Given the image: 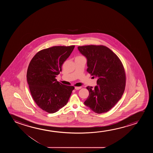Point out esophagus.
<instances>
[{
  "mask_svg": "<svg viewBox=\"0 0 153 153\" xmlns=\"http://www.w3.org/2000/svg\"><path fill=\"white\" fill-rule=\"evenodd\" d=\"M80 89H81L80 87H75V90H79Z\"/></svg>",
  "mask_w": 153,
  "mask_h": 153,
  "instance_id": "1",
  "label": "esophagus"
}]
</instances>
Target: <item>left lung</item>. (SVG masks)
Returning a JSON list of instances; mask_svg holds the SVG:
<instances>
[{
  "instance_id": "8db88e82",
  "label": "left lung",
  "mask_w": 153,
  "mask_h": 153,
  "mask_svg": "<svg viewBox=\"0 0 153 153\" xmlns=\"http://www.w3.org/2000/svg\"><path fill=\"white\" fill-rule=\"evenodd\" d=\"M78 50L87 59V71L97 78L94 89L86 87L89 95L84 104L96 113L107 112L123 94L126 87L123 66L117 55L106 46H78Z\"/></svg>"
}]
</instances>
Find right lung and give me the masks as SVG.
I'll return each instance as SVG.
<instances>
[{
  "instance_id": "add662e5",
  "label": "right lung",
  "mask_w": 153,
  "mask_h": 153,
  "mask_svg": "<svg viewBox=\"0 0 153 153\" xmlns=\"http://www.w3.org/2000/svg\"><path fill=\"white\" fill-rule=\"evenodd\" d=\"M74 45L53 46L40 51L32 59L27 78L36 105L48 113L56 112L67 104L73 86H66L55 79Z\"/></svg>"
}]
</instances>
